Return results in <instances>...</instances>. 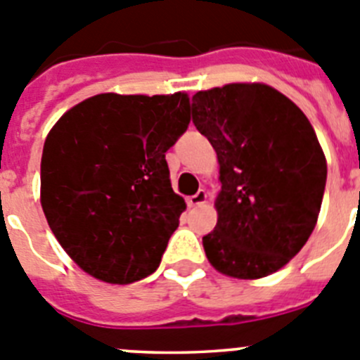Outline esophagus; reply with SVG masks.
I'll return each mask as SVG.
<instances>
[{"label": "esophagus", "instance_id": "esophagus-1", "mask_svg": "<svg viewBox=\"0 0 360 360\" xmlns=\"http://www.w3.org/2000/svg\"><path fill=\"white\" fill-rule=\"evenodd\" d=\"M205 200H207V193L203 189H200L196 195L187 196V205H189V207H196V205H202Z\"/></svg>", "mask_w": 360, "mask_h": 360}]
</instances>
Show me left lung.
Wrapping results in <instances>:
<instances>
[{
	"instance_id": "1",
	"label": "left lung",
	"mask_w": 360,
	"mask_h": 360,
	"mask_svg": "<svg viewBox=\"0 0 360 360\" xmlns=\"http://www.w3.org/2000/svg\"><path fill=\"white\" fill-rule=\"evenodd\" d=\"M193 124L214 148L218 224L203 236L221 274L257 279L287 265L317 224L326 158L307 115L266 84L193 95Z\"/></svg>"
}]
</instances>
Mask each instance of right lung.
I'll return each mask as SVG.
<instances>
[{
  "label": "right lung",
  "mask_w": 360,
  "mask_h": 360,
  "mask_svg": "<svg viewBox=\"0 0 360 360\" xmlns=\"http://www.w3.org/2000/svg\"><path fill=\"white\" fill-rule=\"evenodd\" d=\"M189 120L186 94H101L57 120L41 158V205L84 272L128 285L158 269L186 211L165 151Z\"/></svg>",
  "instance_id": "1"
}]
</instances>
